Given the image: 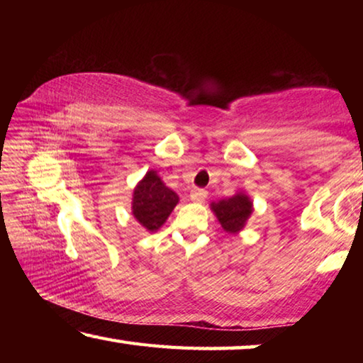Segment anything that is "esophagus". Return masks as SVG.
I'll return each mask as SVG.
<instances>
[{"label": "esophagus", "mask_w": 363, "mask_h": 363, "mask_svg": "<svg viewBox=\"0 0 363 363\" xmlns=\"http://www.w3.org/2000/svg\"><path fill=\"white\" fill-rule=\"evenodd\" d=\"M206 196H208V192L205 189H195L190 192V200L195 201V203H203Z\"/></svg>", "instance_id": "obj_1"}]
</instances>
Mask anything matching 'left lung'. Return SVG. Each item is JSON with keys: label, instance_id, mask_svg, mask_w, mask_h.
Segmentation results:
<instances>
[{"label": "left lung", "instance_id": "obj_1", "mask_svg": "<svg viewBox=\"0 0 363 363\" xmlns=\"http://www.w3.org/2000/svg\"><path fill=\"white\" fill-rule=\"evenodd\" d=\"M210 206L224 232L233 233V235L243 230L255 210L253 201L245 192H238L229 199L213 201Z\"/></svg>", "mask_w": 363, "mask_h": 363}]
</instances>
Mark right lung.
<instances>
[{"label":"right lung","instance_id":"add662e5","mask_svg":"<svg viewBox=\"0 0 363 363\" xmlns=\"http://www.w3.org/2000/svg\"><path fill=\"white\" fill-rule=\"evenodd\" d=\"M179 203V195L171 190L155 169H149L133 192L131 213L147 232H157Z\"/></svg>","mask_w":363,"mask_h":363}]
</instances>
